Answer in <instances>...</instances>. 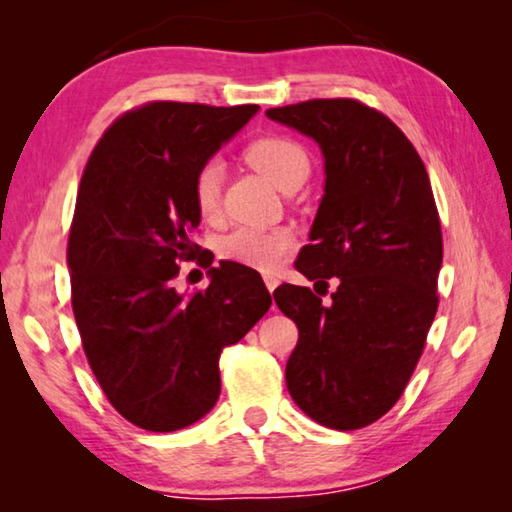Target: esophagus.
<instances>
[{
    "mask_svg": "<svg viewBox=\"0 0 512 512\" xmlns=\"http://www.w3.org/2000/svg\"><path fill=\"white\" fill-rule=\"evenodd\" d=\"M264 282H266V289H268V291H275V287H277V277H275V275L266 273V275H264Z\"/></svg>",
    "mask_w": 512,
    "mask_h": 512,
    "instance_id": "34e87169",
    "label": "esophagus"
}]
</instances>
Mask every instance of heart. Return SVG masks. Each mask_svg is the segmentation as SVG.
Here are the masks:
<instances>
[{"instance_id":"1","label":"heart","mask_w":512,"mask_h":512,"mask_svg":"<svg viewBox=\"0 0 512 512\" xmlns=\"http://www.w3.org/2000/svg\"><path fill=\"white\" fill-rule=\"evenodd\" d=\"M244 160L257 169L277 189H287L293 180L305 178L309 171V155L305 146L282 135L257 137L244 149ZM223 167L207 160L194 176V205L203 219L212 221L221 212ZM296 239L289 230L275 228H237L219 241V255L228 262L244 264L259 271H275L289 257Z\"/></svg>"}]
</instances>
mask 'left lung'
Instances as JSON below:
<instances>
[{"instance_id": "1", "label": "left lung", "mask_w": 512, "mask_h": 512, "mask_svg": "<svg viewBox=\"0 0 512 512\" xmlns=\"http://www.w3.org/2000/svg\"><path fill=\"white\" fill-rule=\"evenodd\" d=\"M266 117L323 151L325 194L296 268L325 289L329 277L339 282L329 305L309 287L273 291L298 325L287 388L323 427H368L400 400L438 309L443 232L427 169L409 137L357 99H311Z\"/></svg>"}]
</instances>
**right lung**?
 <instances>
[{
    "mask_svg": "<svg viewBox=\"0 0 512 512\" xmlns=\"http://www.w3.org/2000/svg\"><path fill=\"white\" fill-rule=\"evenodd\" d=\"M259 108L151 101L117 117L94 146L76 196L67 266L85 357L119 415L146 431L185 429L221 393L219 357L268 307L262 275L210 268L203 291L171 280L199 255L194 176Z\"/></svg>",
    "mask_w": 512,
    "mask_h": 512,
    "instance_id": "obj_1",
    "label": "right lung"
}]
</instances>
